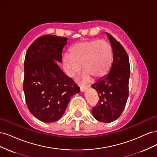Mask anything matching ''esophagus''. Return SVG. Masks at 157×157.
Returning a JSON list of instances; mask_svg holds the SVG:
<instances>
[{
  "label": "esophagus",
  "mask_w": 157,
  "mask_h": 157,
  "mask_svg": "<svg viewBox=\"0 0 157 157\" xmlns=\"http://www.w3.org/2000/svg\"><path fill=\"white\" fill-rule=\"evenodd\" d=\"M87 89H88V88L86 86H80V90L81 92H85L86 90H87Z\"/></svg>",
  "instance_id": "esophagus-1"
}]
</instances>
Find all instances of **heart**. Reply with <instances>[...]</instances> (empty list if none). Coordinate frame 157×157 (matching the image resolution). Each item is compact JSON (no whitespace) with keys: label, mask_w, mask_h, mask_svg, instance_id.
Returning <instances> with one entry per match:
<instances>
[{"label":"heart","mask_w":157,"mask_h":157,"mask_svg":"<svg viewBox=\"0 0 157 157\" xmlns=\"http://www.w3.org/2000/svg\"><path fill=\"white\" fill-rule=\"evenodd\" d=\"M113 49L108 42L103 40H83L74 44L65 54L62 61L66 74L73 77L81 67L83 69L80 79L87 82L91 78L105 77L111 69Z\"/></svg>","instance_id":"heart-1"}]
</instances>
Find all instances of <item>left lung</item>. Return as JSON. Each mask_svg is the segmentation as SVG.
<instances>
[{"instance_id":"left-lung-1","label":"left lung","mask_w":157,"mask_h":157,"mask_svg":"<svg viewBox=\"0 0 157 157\" xmlns=\"http://www.w3.org/2000/svg\"><path fill=\"white\" fill-rule=\"evenodd\" d=\"M106 35L113 49V59L109 72L91 87L98 92L99 103L92 109L98 121L109 123L117 120L124 111L128 98L129 58L123 46L109 33Z\"/></svg>"}]
</instances>
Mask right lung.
Wrapping results in <instances>:
<instances>
[{
    "instance_id": "right-lung-1",
    "label": "right lung",
    "mask_w": 157,
    "mask_h": 157,
    "mask_svg": "<svg viewBox=\"0 0 157 157\" xmlns=\"http://www.w3.org/2000/svg\"><path fill=\"white\" fill-rule=\"evenodd\" d=\"M67 44L66 37L43 35L33 42L25 55L23 91L27 105L33 116L46 123L59 120L71 98L80 92L57 63H61Z\"/></svg>"
}]
</instances>
